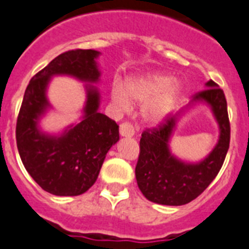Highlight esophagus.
I'll list each match as a JSON object with an SVG mask.
<instances>
[{"label":"esophagus","mask_w":249,"mask_h":249,"mask_svg":"<svg viewBox=\"0 0 249 249\" xmlns=\"http://www.w3.org/2000/svg\"><path fill=\"white\" fill-rule=\"evenodd\" d=\"M135 134L134 126L130 124V123H123L120 124V135L121 137L130 138Z\"/></svg>","instance_id":"34e87169"}]
</instances>
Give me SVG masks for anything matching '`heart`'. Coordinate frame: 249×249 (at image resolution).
Returning a JSON list of instances; mask_svg holds the SVG:
<instances>
[{
    "mask_svg": "<svg viewBox=\"0 0 249 249\" xmlns=\"http://www.w3.org/2000/svg\"><path fill=\"white\" fill-rule=\"evenodd\" d=\"M182 87L171 74L163 72H148L130 77L124 87L114 85L111 96L120 107L128 108L133 104H145L143 118L157 124L168 116L181 95Z\"/></svg>",
    "mask_w": 249,
    "mask_h": 249,
    "instance_id": "obj_1",
    "label": "heart"
}]
</instances>
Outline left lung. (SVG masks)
I'll return each mask as SVG.
<instances>
[{
	"label": "left lung",
	"mask_w": 249,
	"mask_h": 249,
	"mask_svg": "<svg viewBox=\"0 0 249 249\" xmlns=\"http://www.w3.org/2000/svg\"><path fill=\"white\" fill-rule=\"evenodd\" d=\"M205 86V89L194 95L189 106L205 102L212 107L220 133L218 143L205 160L197 163H187L173 156L168 143L183 110L164 119V123L157 128L143 131L135 177L138 187L149 201L162 205H185L204 192L224 163L231 142L227 100L214 81L210 79Z\"/></svg>",
	"instance_id": "8db88e82"
}]
</instances>
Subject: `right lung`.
I'll list each match as a JSON object with an SVG mask.
<instances>
[{
	"instance_id": "right-lung-1",
	"label": "right lung",
	"mask_w": 249,
	"mask_h": 249,
	"mask_svg": "<svg viewBox=\"0 0 249 249\" xmlns=\"http://www.w3.org/2000/svg\"><path fill=\"white\" fill-rule=\"evenodd\" d=\"M92 49L68 50L54 58L30 79L16 123V143L25 168L44 191L57 196L81 195L96 182L108 149L119 141V125L99 112L100 92L86 85L87 100L82 120L60 135L39 129L50 104L47 89L53 76L66 74L97 83L100 71Z\"/></svg>"
}]
</instances>
